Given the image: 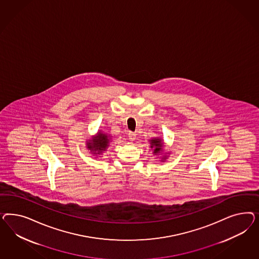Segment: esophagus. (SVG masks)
I'll return each instance as SVG.
<instances>
[{
    "mask_svg": "<svg viewBox=\"0 0 259 259\" xmlns=\"http://www.w3.org/2000/svg\"><path fill=\"white\" fill-rule=\"evenodd\" d=\"M128 138H129V141H135V140H136V133L129 132V134H128Z\"/></svg>",
    "mask_w": 259,
    "mask_h": 259,
    "instance_id": "34e87169",
    "label": "esophagus"
}]
</instances>
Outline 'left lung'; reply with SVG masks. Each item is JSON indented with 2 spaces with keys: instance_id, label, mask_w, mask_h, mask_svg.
<instances>
[{
  "instance_id": "1",
  "label": "left lung",
  "mask_w": 259,
  "mask_h": 259,
  "mask_svg": "<svg viewBox=\"0 0 259 259\" xmlns=\"http://www.w3.org/2000/svg\"><path fill=\"white\" fill-rule=\"evenodd\" d=\"M149 141L150 147H151V149H153L154 155H159L161 152H163V147H164L163 140H161L160 138H154V139H151ZM166 158H167V157L165 155L162 156L161 161H163Z\"/></svg>"
}]
</instances>
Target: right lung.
Segmentation results:
<instances>
[{"label": "right lung", "mask_w": 259, "mask_h": 259, "mask_svg": "<svg viewBox=\"0 0 259 259\" xmlns=\"http://www.w3.org/2000/svg\"><path fill=\"white\" fill-rule=\"evenodd\" d=\"M110 142H111L110 135L103 133L100 130L97 135L92 137V139H89L87 141V148L90 150V152L93 155L100 156L108 148Z\"/></svg>", "instance_id": "right-lung-1"}]
</instances>
